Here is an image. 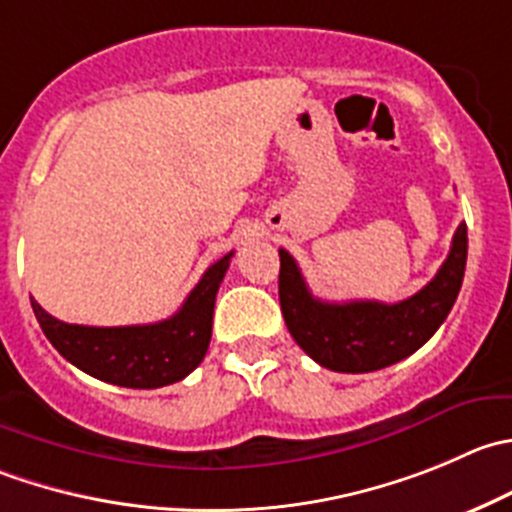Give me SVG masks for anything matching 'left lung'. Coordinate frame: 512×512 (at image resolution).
I'll list each match as a JSON object with an SVG mask.
<instances>
[{
  "instance_id": "8db88e82",
  "label": "left lung",
  "mask_w": 512,
  "mask_h": 512,
  "mask_svg": "<svg viewBox=\"0 0 512 512\" xmlns=\"http://www.w3.org/2000/svg\"><path fill=\"white\" fill-rule=\"evenodd\" d=\"M468 227L460 222L448 260L420 292L403 302H322L312 297L300 267L280 250V307L297 345L322 367L335 372H372L413 355L435 335L465 275Z\"/></svg>"
}]
</instances>
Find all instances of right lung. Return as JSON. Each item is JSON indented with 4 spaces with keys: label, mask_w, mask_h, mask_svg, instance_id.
Returning <instances> with one entry per match:
<instances>
[{
    "label": "right lung",
    "mask_w": 512,
    "mask_h": 512,
    "mask_svg": "<svg viewBox=\"0 0 512 512\" xmlns=\"http://www.w3.org/2000/svg\"><path fill=\"white\" fill-rule=\"evenodd\" d=\"M235 252L207 267L180 310L162 322L127 327L69 325L32 300L39 327L54 350L97 380L119 388H165L190 375L205 357L212 337V312L220 282Z\"/></svg>",
    "instance_id": "right-lung-1"
}]
</instances>
